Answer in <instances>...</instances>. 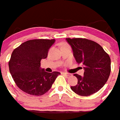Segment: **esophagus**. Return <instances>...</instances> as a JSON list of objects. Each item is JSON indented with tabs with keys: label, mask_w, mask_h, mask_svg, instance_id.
Returning <instances> with one entry per match:
<instances>
[{
	"label": "esophagus",
	"mask_w": 120,
	"mask_h": 120,
	"mask_svg": "<svg viewBox=\"0 0 120 120\" xmlns=\"http://www.w3.org/2000/svg\"><path fill=\"white\" fill-rule=\"evenodd\" d=\"M62 74H64V75H65V76H70V74L67 73V72H62Z\"/></svg>",
	"instance_id": "esophagus-1"
}]
</instances>
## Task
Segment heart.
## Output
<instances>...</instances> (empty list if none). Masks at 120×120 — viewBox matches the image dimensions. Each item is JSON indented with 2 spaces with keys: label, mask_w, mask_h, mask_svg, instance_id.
Instances as JSON below:
<instances>
[{
  "label": "heart",
  "mask_w": 120,
  "mask_h": 120,
  "mask_svg": "<svg viewBox=\"0 0 120 120\" xmlns=\"http://www.w3.org/2000/svg\"><path fill=\"white\" fill-rule=\"evenodd\" d=\"M65 44H63V45H65Z\"/></svg>",
  "instance_id": "heart-1"
}]
</instances>
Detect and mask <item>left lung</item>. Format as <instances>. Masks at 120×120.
Wrapping results in <instances>:
<instances>
[{"mask_svg": "<svg viewBox=\"0 0 120 120\" xmlns=\"http://www.w3.org/2000/svg\"><path fill=\"white\" fill-rule=\"evenodd\" d=\"M71 46L76 62L85 70L83 76L74 74L78 84L71 88L79 95L89 96L101 90L111 72V59L101 45L82 38L66 39Z\"/></svg>", "mask_w": 120, "mask_h": 120, "instance_id": "8db88e82", "label": "left lung"}]
</instances>
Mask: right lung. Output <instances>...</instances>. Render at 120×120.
Segmentation results:
<instances>
[{
	"instance_id": "right-lung-1",
	"label": "right lung",
	"mask_w": 120,
	"mask_h": 120,
	"mask_svg": "<svg viewBox=\"0 0 120 120\" xmlns=\"http://www.w3.org/2000/svg\"><path fill=\"white\" fill-rule=\"evenodd\" d=\"M55 39H33L22 43L13 51L9 62V71L18 87L32 95L39 96L50 89L59 72H47L41 60L48 56Z\"/></svg>"
}]
</instances>
